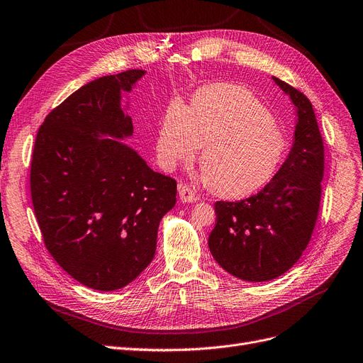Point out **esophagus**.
I'll list each match as a JSON object with an SVG mask.
<instances>
[{"instance_id":"esophagus-1","label":"esophagus","mask_w":363,"mask_h":363,"mask_svg":"<svg viewBox=\"0 0 363 363\" xmlns=\"http://www.w3.org/2000/svg\"><path fill=\"white\" fill-rule=\"evenodd\" d=\"M179 200L182 203H193L197 200L196 193L188 185H179Z\"/></svg>"}]
</instances>
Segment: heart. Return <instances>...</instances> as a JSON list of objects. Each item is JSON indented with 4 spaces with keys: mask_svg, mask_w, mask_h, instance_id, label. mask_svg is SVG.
Returning <instances> with one entry per match:
<instances>
[{
    "mask_svg": "<svg viewBox=\"0 0 363 363\" xmlns=\"http://www.w3.org/2000/svg\"><path fill=\"white\" fill-rule=\"evenodd\" d=\"M203 147L201 181L225 197L255 193L276 177L288 152L279 123L249 90L228 83L203 87L190 106L173 101L155 138L167 170L190 163Z\"/></svg>",
    "mask_w": 363,
    "mask_h": 363,
    "instance_id": "obj_1",
    "label": "heart"
}]
</instances>
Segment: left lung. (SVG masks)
I'll return each instance as SVG.
<instances>
[{
  "label": "left lung",
  "mask_w": 363,
  "mask_h": 363,
  "mask_svg": "<svg viewBox=\"0 0 363 363\" xmlns=\"http://www.w3.org/2000/svg\"><path fill=\"white\" fill-rule=\"evenodd\" d=\"M296 109L294 144L272 182L249 199L216 201L209 235L215 261L246 281L273 280L303 255L316 224L323 178V140L306 94L273 77Z\"/></svg>",
  "instance_id": "1"
}]
</instances>
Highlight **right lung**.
Segmentation results:
<instances>
[{"mask_svg":"<svg viewBox=\"0 0 363 363\" xmlns=\"http://www.w3.org/2000/svg\"><path fill=\"white\" fill-rule=\"evenodd\" d=\"M145 75L96 78L45 117L30 163V196L47 250L82 285L108 292L129 285L155 254L177 181L154 172L120 139L133 135L121 108Z\"/></svg>","mask_w":363,"mask_h":363,"instance_id":"1","label":"right lung"}]
</instances>
